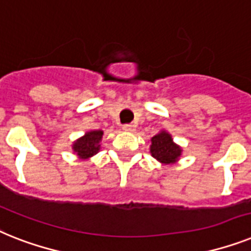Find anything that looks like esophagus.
<instances>
[{
	"instance_id": "34e87169",
	"label": "esophagus",
	"mask_w": 251,
	"mask_h": 251,
	"mask_svg": "<svg viewBox=\"0 0 251 251\" xmlns=\"http://www.w3.org/2000/svg\"><path fill=\"white\" fill-rule=\"evenodd\" d=\"M123 130H126V132H133L134 124H124Z\"/></svg>"
}]
</instances>
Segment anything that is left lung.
<instances>
[{"mask_svg":"<svg viewBox=\"0 0 251 251\" xmlns=\"http://www.w3.org/2000/svg\"><path fill=\"white\" fill-rule=\"evenodd\" d=\"M150 152L152 158L163 164H173L181 156L182 149L173 142L171 134L161 130L160 133L151 138Z\"/></svg>","mask_w":251,"mask_h":251,"instance_id":"8db88e82","label":"left lung"}]
</instances>
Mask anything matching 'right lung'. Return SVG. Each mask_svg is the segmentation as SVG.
<instances>
[{"label":"right lung","mask_w":251,"mask_h":251,"mask_svg":"<svg viewBox=\"0 0 251 251\" xmlns=\"http://www.w3.org/2000/svg\"><path fill=\"white\" fill-rule=\"evenodd\" d=\"M102 130H90L83 137L78 138L73 144V150L79 159H90L100 151V142L102 140Z\"/></svg>","instance_id":"right-lung-1"}]
</instances>
